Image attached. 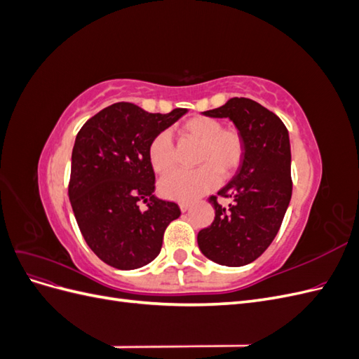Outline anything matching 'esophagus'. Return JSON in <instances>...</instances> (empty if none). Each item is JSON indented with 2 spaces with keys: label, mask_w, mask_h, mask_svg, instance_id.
<instances>
[{
  "label": "esophagus",
  "mask_w": 359,
  "mask_h": 359,
  "mask_svg": "<svg viewBox=\"0 0 359 359\" xmlns=\"http://www.w3.org/2000/svg\"><path fill=\"white\" fill-rule=\"evenodd\" d=\"M180 210H181L182 212L189 211V210H190V203H187V202H181V203H180Z\"/></svg>",
  "instance_id": "34e87169"
}]
</instances>
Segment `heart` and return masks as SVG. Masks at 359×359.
<instances>
[{"mask_svg": "<svg viewBox=\"0 0 359 359\" xmlns=\"http://www.w3.org/2000/svg\"><path fill=\"white\" fill-rule=\"evenodd\" d=\"M181 135L201 144L194 170H177L160 181V193L166 199L193 202L214 190L220 175L229 177L244 157V139L235 128H223L219 119L193 116L181 127ZM148 157L157 173H168L175 165V148L168 132L158 133L148 147Z\"/></svg>", "mask_w": 359, "mask_h": 359, "instance_id": "1", "label": "heart"}]
</instances>
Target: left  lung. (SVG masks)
<instances>
[{
    "instance_id": "obj_1",
    "label": "left lung",
    "mask_w": 359,
    "mask_h": 359,
    "mask_svg": "<svg viewBox=\"0 0 359 359\" xmlns=\"http://www.w3.org/2000/svg\"><path fill=\"white\" fill-rule=\"evenodd\" d=\"M229 118L244 139V157L232 181L219 193L229 206L211 196L215 217L198 233L201 252L224 266L253 262L276 238L292 196L290 142L281 119L262 104L233 97L226 104L202 112Z\"/></svg>"
}]
</instances>
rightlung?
I'll return each mask as SVG.
<instances>
[{
    "mask_svg": "<svg viewBox=\"0 0 359 359\" xmlns=\"http://www.w3.org/2000/svg\"><path fill=\"white\" fill-rule=\"evenodd\" d=\"M186 112L149 114L119 102L90 118L76 136L69 198L83 240L104 264L136 269L158 256L166 227L181 211L153 194L148 147ZM140 200L147 203L144 212Z\"/></svg>",
    "mask_w": 359,
    "mask_h": 359,
    "instance_id": "right-lung-1",
    "label": "right lung"
}]
</instances>
